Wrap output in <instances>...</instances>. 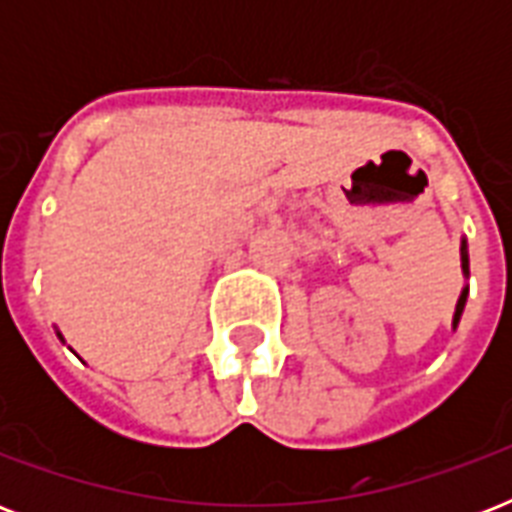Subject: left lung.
Wrapping results in <instances>:
<instances>
[{"label": "left lung", "mask_w": 512, "mask_h": 512, "mask_svg": "<svg viewBox=\"0 0 512 512\" xmlns=\"http://www.w3.org/2000/svg\"><path fill=\"white\" fill-rule=\"evenodd\" d=\"M460 263H462V276L465 279H470V260H468V241L462 239L460 241ZM465 303H468V284L462 287L460 292V300H457V305H454V316H452V329H457V324H460L462 319V311H465Z\"/></svg>", "instance_id": "left-lung-1"}]
</instances>
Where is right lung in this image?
I'll return each instance as SVG.
<instances>
[{
    "label": "right lung",
    "mask_w": 512,
    "mask_h": 512,
    "mask_svg": "<svg viewBox=\"0 0 512 512\" xmlns=\"http://www.w3.org/2000/svg\"><path fill=\"white\" fill-rule=\"evenodd\" d=\"M55 332H58V329H55ZM58 337H60V340H63V335H60V332H58ZM63 342H66V340H63Z\"/></svg>",
    "instance_id": "right-lung-1"
}]
</instances>
